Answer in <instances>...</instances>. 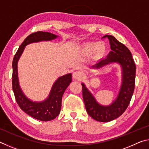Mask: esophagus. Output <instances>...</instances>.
Returning <instances> with one entry per match:
<instances>
[{
	"instance_id": "esophagus-1",
	"label": "esophagus",
	"mask_w": 149,
	"mask_h": 149,
	"mask_svg": "<svg viewBox=\"0 0 149 149\" xmlns=\"http://www.w3.org/2000/svg\"><path fill=\"white\" fill-rule=\"evenodd\" d=\"M73 78L76 80H81L84 78V74L79 71H76L73 74Z\"/></svg>"
}]
</instances>
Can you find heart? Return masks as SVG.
Segmentation results:
<instances>
[{
    "label": "heart",
    "instance_id": "heart-1",
    "mask_svg": "<svg viewBox=\"0 0 149 149\" xmlns=\"http://www.w3.org/2000/svg\"><path fill=\"white\" fill-rule=\"evenodd\" d=\"M82 51L85 54H94L96 58L99 59L107 54L108 47L104 41L88 42L82 45Z\"/></svg>",
    "mask_w": 149,
    "mask_h": 149
}]
</instances>
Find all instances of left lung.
<instances>
[{
	"label": "left lung",
	"instance_id": "obj_1",
	"mask_svg": "<svg viewBox=\"0 0 149 149\" xmlns=\"http://www.w3.org/2000/svg\"><path fill=\"white\" fill-rule=\"evenodd\" d=\"M109 39L111 51L105 59L99 60L91 68L99 69L111 64H118L122 69V84L116 99L110 105L100 104L94 96L82 83L83 99L91 117L101 122L114 120L120 116L129 105L135 88L136 67L130 50L112 35H104Z\"/></svg>",
	"mask_w": 149,
	"mask_h": 149
}]
</instances>
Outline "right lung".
Wrapping results in <instances>:
<instances>
[{
	"mask_svg": "<svg viewBox=\"0 0 149 149\" xmlns=\"http://www.w3.org/2000/svg\"><path fill=\"white\" fill-rule=\"evenodd\" d=\"M57 37L58 36L56 35L43 31H37L29 35L19 46L12 62V89L17 104L27 114L44 122L53 120L60 114L62 96L72 82V74L59 77L54 83L47 99L41 102H35L28 99L20 87L17 73V62L26 45L33 42L52 41Z\"/></svg>",
	"mask_w": 149,
	"mask_h": 149,
	"instance_id": "right-lung-1",
	"label": "right lung"
}]
</instances>
